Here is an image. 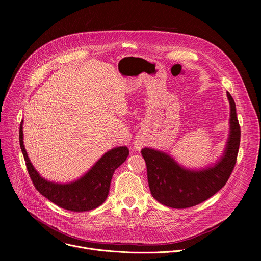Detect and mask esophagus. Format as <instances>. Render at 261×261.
<instances>
[{
    "instance_id": "obj_1",
    "label": "esophagus",
    "mask_w": 261,
    "mask_h": 261,
    "mask_svg": "<svg viewBox=\"0 0 261 261\" xmlns=\"http://www.w3.org/2000/svg\"><path fill=\"white\" fill-rule=\"evenodd\" d=\"M133 144H134V147L136 148V150H141V147L143 146L144 142H143V140L141 138H136Z\"/></svg>"
}]
</instances>
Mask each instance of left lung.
Instances as JSON below:
<instances>
[{
    "instance_id": "left-lung-1",
    "label": "left lung",
    "mask_w": 261,
    "mask_h": 261,
    "mask_svg": "<svg viewBox=\"0 0 261 261\" xmlns=\"http://www.w3.org/2000/svg\"><path fill=\"white\" fill-rule=\"evenodd\" d=\"M230 104V132L221 159L214 166L191 170L178 165L168 154L144 147L141 155L146 164L147 181L153 197L173 208H187L201 203L216 194L227 182L237 163L241 127L236 103L227 92Z\"/></svg>"
}]
</instances>
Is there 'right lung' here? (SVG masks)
<instances>
[{
	"label": "right lung",
	"instance_id": "obj_1",
	"mask_svg": "<svg viewBox=\"0 0 261 261\" xmlns=\"http://www.w3.org/2000/svg\"><path fill=\"white\" fill-rule=\"evenodd\" d=\"M22 124L19 127V144L27 169L35 188L44 197L62 208L87 212L100 206L107 198L111 177L129 155L127 146L115 147L105 153L80 179L69 184H58L43 178L31 163L23 145Z\"/></svg>",
	"mask_w": 261,
	"mask_h": 261
}]
</instances>
